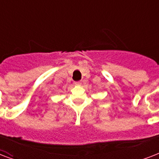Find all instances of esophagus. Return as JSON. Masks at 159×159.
Returning <instances> with one entry per match:
<instances>
[{"mask_svg": "<svg viewBox=\"0 0 159 159\" xmlns=\"http://www.w3.org/2000/svg\"><path fill=\"white\" fill-rule=\"evenodd\" d=\"M75 84L80 86V85H82V81H77V82H75Z\"/></svg>", "mask_w": 159, "mask_h": 159, "instance_id": "34e87169", "label": "esophagus"}]
</instances>
